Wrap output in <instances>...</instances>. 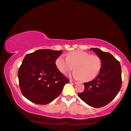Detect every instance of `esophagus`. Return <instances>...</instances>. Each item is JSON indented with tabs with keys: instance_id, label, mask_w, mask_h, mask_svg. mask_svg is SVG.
I'll return each mask as SVG.
<instances>
[{
	"instance_id": "obj_1",
	"label": "esophagus",
	"mask_w": 131,
	"mask_h": 131,
	"mask_svg": "<svg viewBox=\"0 0 131 131\" xmlns=\"http://www.w3.org/2000/svg\"><path fill=\"white\" fill-rule=\"evenodd\" d=\"M70 83H72V84H76V83H77L76 82H75V81H74V80H70Z\"/></svg>"
}]
</instances>
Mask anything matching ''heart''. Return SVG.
Instances as JSON below:
<instances>
[{"label":"heart","instance_id":"obj_1","mask_svg":"<svg viewBox=\"0 0 131 131\" xmlns=\"http://www.w3.org/2000/svg\"><path fill=\"white\" fill-rule=\"evenodd\" d=\"M55 65L62 74H66L74 69L73 76L86 82L95 79L101 69V60L98 55L76 50L67 54V58L60 55L55 60Z\"/></svg>","mask_w":131,"mask_h":131}]
</instances>
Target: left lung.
<instances>
[{
  "instance_id": "1",
  "label": "left lung",
  "mask_w": 131,
  "mask_h": 131,
  "mask_svg": "<svg viewBox=\"0 0 131 131\" xmlns=\"http://www.w3.org/2000/svg\"><path fill=\"white\" fill-rule=\"evenodd\" d=\"M101 60V69L92 81L84 83L85 90L78 95L91 107L99 108L110 103L122 86V70L120 62L108 52L98 48H91Z\"/></svg>"
}]
</instances>
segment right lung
Wrapping results in <instances>:
<instances>
[{"instance_id": "1", "label": "right lung", "mask_w": 131, "mask_h": 131, "mask_svg": "<svg viewBox=\"0 0 131 131\" xmlns=\"http://www.w3.org/2000/svg\"><path fill=\"white\" fill-rule=\"evenodd\" d=\"M62 51L39 49L28 53L19 68L18 77L21 93L37 104H46L58 97L69 79L55 65Z\"/></svg>"}]
</instances>
